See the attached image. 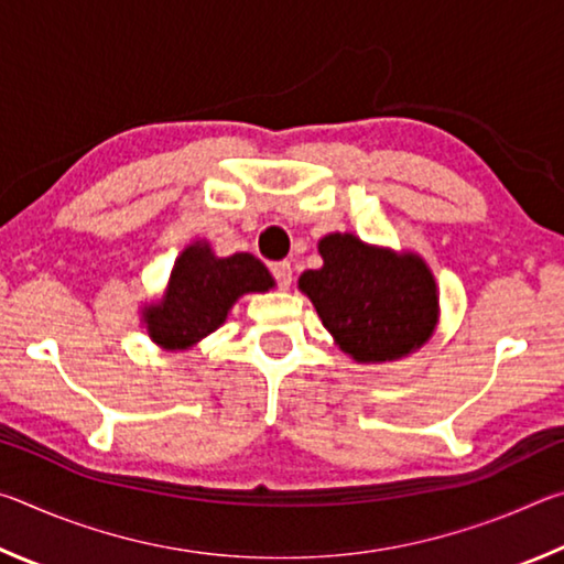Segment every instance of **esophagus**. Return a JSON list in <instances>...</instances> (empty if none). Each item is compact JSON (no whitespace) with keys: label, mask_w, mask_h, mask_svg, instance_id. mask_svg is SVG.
<instances>
[{"label":"esophagus","mask_w":564,"mask_h":564,"mask_svg":"<svg viewBox=\"0 0 564 564\" xmlns=\"http://www.w3.org/2000/svg\"><path fill=\"white\" fill-rule=\"evenodd\" d=\"M271 273H273L275 283H279L283 291H285V289H291L293 269H291V263H289V261H279V263H273V265H271Z\"/></svg>","instance_id":"esophagus-1"}]
</instances>
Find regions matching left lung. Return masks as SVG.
I'll use <instances>...</instances> for the list:
<instances>
[{
	"instance_id": "8db88e82",
	"label": "left lung",
	"mask_w": 564,
	"mask_h": 564,
	"mask_svg": "<svg viewBox=\"0 0 564 564\" xmlns=\"http://www.w3.org/2000/svg\"><path fill=\"white\" fill-rule=\"evenodd\" d=\"M318 253L323 265L303 271L299 289L352 360H398L431 340L437 285L420 256L368 246L352 234L323 236Z\"/></svg>"
}]
</instances>
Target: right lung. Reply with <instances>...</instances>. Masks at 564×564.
Listing matches in <instances>:
<instances>
[{"label": "right lung", "mask_w": 564, "mask_h": 564, "mask_svg": "<svg viewBox=\"0 0 564 564\" xmlns=\"http://www.w3.org/2000/svg\"><path fill=\"white\" fill-rule=\"evenodd\" d=\"M273 275L251 253L218 259L206 241L178 256L166 293L144 308L149 338L166 350H186L226 321L243 293L273 289Z\"/></svg>", "instance_id": "obj_1"}]
</instances>
